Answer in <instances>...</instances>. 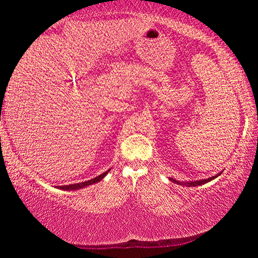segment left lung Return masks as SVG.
Wrapping results in <instances>:
<instances>
[{"label": "left lung", "instance_id": "obj_1", "mask_svg": "<svg viewBox=\"0 0 258 258\" xmlns=\"http://www.w3.org/2000/svg\"><path fill=\"white\" fill-rule=\"evenodd\" d=\"M218 175H221V174H218ZM218 175H216V176H213V177H209V178H205V180H199V181L190 182V183H187V185H189V186H197V185H202V184H205V183H207V182H209V181L214 180V178H216ZM169 180L173 181V182H175V183H180L178 181H175V180H174V178H169ZM180 184H181V183H180ZM182 184H183V183H182ZM184 185H186L185 183H184Z\"/></svg>", "mask_w": 258, "mask_h": 258}]
</instances>
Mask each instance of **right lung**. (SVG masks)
Listing matches in <instances>:
<instances>
[{
	"mask_svg": "<svg viewBox=\"0 0 258 258\" xmlns=\"http://www.w3.org/2000/svg\"><path fill=\"white\" fill-rule=\"evenodd\" d=\"M109 171H107L106 173H102L101 175H99L97 177L92 178V180L90 181H85V182H82V183H75V184H71V185H60L58 187H60V189H63V190H76V189H82V187H85L87 185L90 184H93V183H97L99 181H101L102 178L106 176V174L108 173Z\"/></svg>",
	"mask_w": 258,
	"mask_h": 258,
	"instance_id": "obj_1",
	"label": "right lung"
}]
</instances>
